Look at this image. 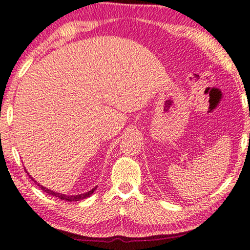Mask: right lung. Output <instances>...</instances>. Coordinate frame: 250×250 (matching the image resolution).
Here are the masks:
<instances>
[{"label":"right lung","instance_id":"1","mask_svg":"<svg viewBox=\"0 0 250 250\" xmlns=\"http://www.w3.org/2000/svg\"><path fill=\"white\" fill-rule=\"evenodd\" d=\"M27 174H29V172H27ZM30 177H31V175H30ZM31 178H32V177H31ZM32 180H33V178H32ZM33 181H35V180H33ZM35 183L38 184V187L40 188V189H42V191H45V192L47 193V195H52V196H54V197H58V198H60V199H62V200H67V202H79V200L88 198V197H90L92 193H94V191L96 190V188H97V187L92 188V189L90 191H88V192L80 193V195H64V193L57 192V191L50 190V189H47V188L40 186L39 183H37V181H35Z\"/></svg>","mask_w":250,"mask_h":250}]
</instances>
